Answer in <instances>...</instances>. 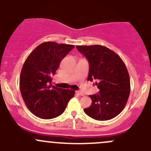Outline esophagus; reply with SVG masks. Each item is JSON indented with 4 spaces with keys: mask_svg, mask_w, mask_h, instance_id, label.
Here are the masks:
<instances>
[{
    "mask_svg": "<svg viewBox=\"0 0 151 151\" xmlns=\"http://www.w3.org/2000/svg\"><path fill=\"white\" fill-rule=\"evenodd\" d=\"M76 93L79 96H84V93H83V92H81V91H76Z\"/></svg>",
    "mask_w": 151,
    "mask_h": 151,
    "instance_id": "1",
    "label": "esophagus"
}]
</instances>
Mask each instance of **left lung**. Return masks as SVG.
<instances>
[{
  "label": "left lung",
  "instance_id": "1",
  "mask_svg": "<svg viewBox=\"0 0 151 151\" xmlns=\"http://www.w3.org/2000/svg\"><path fill=\"white\" fill-rule=\"evenodd\" d=\"M88 59V80H96L99 93L90 96L92 104L84 109L97 121H107L119 115L130 94V78L126 65L118 54L101 45L76 46Z\"/></svg>",
  "mask_w": 151,
  "mask_h": 151
}]
</instances>
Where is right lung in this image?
<instances>
[{
  "mask_svg": "<svg viewBox=\"0 0 151 151\" xmlns=\"http://www.w3.org/2000/svg\"><path fill=\"white\" fill-rule=\"evenodd\" d=\"M74 45L53 42L42 43L31 52L24 63L19 89L29 110L42 119H52L61 115L75 91L52 85V76L61 60Z\"/></svg>",
  "mask_w": 151,
  "mask_h": 151,
  "instance_id": "right-lung-1",
  "label": "right lung"
}]
</instances>
